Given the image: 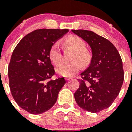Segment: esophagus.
Here are the masks:
<instances>
[{
  "mask_svg": "<svg viewBox=\"0 0 132 132\" xmlns=\"http://www.w3.org/2000/svg\"><path fill=\"white\" fill-rule=\"evenodd\" d=\"M65 79H66V80H70V79H71V77H66L65 78Z\"/></svg>",
  "mask_w": 132,
  "mask_h": 132,
  "instance_id": "esophagus-1",
  "label": "esophagus"
}]
</instances>
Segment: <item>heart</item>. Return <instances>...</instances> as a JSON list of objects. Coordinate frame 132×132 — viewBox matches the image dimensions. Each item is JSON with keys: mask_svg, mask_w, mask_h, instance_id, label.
I'll return each instance as SVG.
<instances>
[{"mask_svg": "<svg viewBox=\"0 0 132 132\" xmlns=\"http://www.w3.org/2000/svg\"><path fill=\"white\" fill-rule=\"evenodd\" d=\"M66 46L71 47L75 50L72 59L74 61L70 62H64L59 65L56 68V71L59 75L63 77H72L76 74L83 64H87L91 60V54L86 49V44L81 38L77 36H71L64 41ZM49 58L51 62L55 65H57L61 61V53L60 46L58 43H55L51 46L49 50ZM79 60L81 62L78 61Z\"/></svg>", "mask_w": 132, "mask_h": 132, "instance_id": "1", "label": "heart"}]
</instances>
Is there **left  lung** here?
Instances as JSON below:
<instances>
[{"label":"left lung","instance_id":"left-lung-1","mask_svg":"<svg viewBox=\"0 0 132 132\" xmlns=\"http://www.w3.org/2000/svg\"><path fill=\"white\" fill-rule=\"evenodd\" d=\"M92 49L89 66L80 73V86L74 93L78 105L97 113L108 108L119 93L124 80L121 57L113 44L92 31L72 29Z\"/></svg>","mask_w":132,"mask_h":132}]
</instances>
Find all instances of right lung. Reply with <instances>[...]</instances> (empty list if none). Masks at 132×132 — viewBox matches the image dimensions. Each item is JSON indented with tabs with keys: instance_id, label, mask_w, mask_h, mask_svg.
Segmentation results:
<instances>
[{
	"instance_id": "1",
	"label": "right lung",
	"mask_w": 132,
	"mask_h": 132,
	"mask_svg": "<svg viewBox=\"0 0 132 132\" xmlns=\"http://www.w3.org/2000/svg\"><path fill=\"white\" fill-rule=\"evenodd\" d=\"M68 29H40L31 32L15 47L8 68L9 84L18 105L31 114H40L56 103L64 78L55 74L49 50Z\"/></svg>"
}]
</instances>
